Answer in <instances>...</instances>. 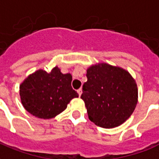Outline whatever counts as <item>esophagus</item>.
<instances>
[{
  "mask_svg": "<svg viewBox=\"0 0 159 159\" xmlns=\"http://www.w3.org/2000/svg\"><path fill=\"white\" fill-rule=\"evenodd\" d=\"M77 93H78L79 96H81V95H82V93H83V89H79L78 90H77Z\"/></svg>",
  "mask_w": 159,
  "mask_h": 159,
  "instance_id": "34e87169",
  "label": "esophagus"
}]
</instances>
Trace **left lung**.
Instances as JSON below:
<instances>
[{
	"label": "left lung",
	"instance_id": "1",
	"mask_svg": "<svg viewBox=\"0 0 159 159\" xmlns=\"http://www.w3.org/2000/svg\"><path fill=\"white\" fill-rule=\"evenodd\" d=\"M87 77L81 98L89 120L108 129L123 124L138 102V89L132 76L123 68L103 62L90 66Z\"/></svg>",
	"mask_w": 159,
	"mask_h": 159
}]
</instances>
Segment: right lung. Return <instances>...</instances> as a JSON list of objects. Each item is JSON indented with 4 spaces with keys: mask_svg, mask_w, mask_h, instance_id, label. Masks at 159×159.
<instances>
[{
    "mask_svg": "<svg viewBox=\"0 0 159 159\" xmlns=\"http://www.w3.org/2000/svg\"><path fill=\"white\" fill-rule=\"evenodd\" d=\"M72 76L63 74L58 66L50 72L39 69L29 75L19 86L21 103L35 117L52 119L63 112L78 93L71 88Z\"/></svg>",
    "mask_w": 159,
    "mask_h": 159,
    "instance_id": "right-lung-1",
    "label": "right lung"
}]
</instances>
